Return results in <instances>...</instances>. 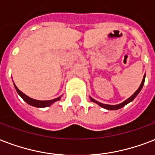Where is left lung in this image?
<instances>
[{"mask_svg":"<svg viewBox=\"0 0 155 155\" xmlns=\"http://www.w3.org/2000/svg\"><path fill=\"white\" fill-rule=\"evenodd\" d=\"M144 79H145V74L143 75V81H142V83H141V84H140V86L139 87V89L137 90L135 92H134V94L132 95V96H130L129 99H127L126 101H124V102H122L121 104H115V105H111V104H102V103H101V102H98V101H96L95 100H94L93 98L91 97V101H93V102H94V103H96L97 104H99L100 106H101L102 108H104V109H106V110H119V109H120V108L124 107L125 104H127L128 103H130V102H131V101H133L134 98L136 97L137 94L140 93V91H141V89H142V87H143V84H144Z\"/></svg>","mask_w":155,"mask_h":155,"instance_id":"left-lung-1","label":"left lung"}]
</instances>
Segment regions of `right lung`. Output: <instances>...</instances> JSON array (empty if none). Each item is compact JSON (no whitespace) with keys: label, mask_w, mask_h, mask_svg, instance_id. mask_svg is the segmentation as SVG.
I'll return each mask as SVG.
<instances>
[{"label":"right lung","mask_w":155,"mask_h":155,"mask_svg":"<svg viewBox=\"0 0 155 155\" xmlns=\"http://www.w3.org/2000/svg\"><path fill=\"white\" fill-rule=\"evenodd\" d=\"M14 85H15V90H16V91H17V93L20 94V96H21L27 104H29L30 105H32V106H35V107H48V106H50V105H51V104H53L54 102L59 101V100L61 99V97H58L56 98V99H54V100H51V101H37V100H34V99H31V98L28 97V96L25 95L24 93H22L21 91H20L18 88L15 86V84H14Z\"/></svg>","instance_id":"right-lung-1"}]
</instances>
